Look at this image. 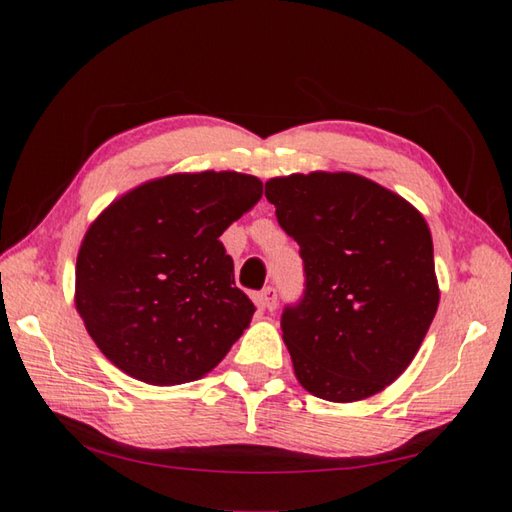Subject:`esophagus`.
Returning <instances> with one entry per match:
<instances>
[{
    "label": "esophagus",
    "mask_w": 512,
    "mask_h": 512,
    "mask_svg": "<svg viewBox=\"0 0 512 512\" xmlns=\"http://www.w3.org/2000/svg\"><path fill=\"white\" fill-rule=\"evenodd\" d=\"M262 302L268 311H275L277 309V291L273 287H266L262 291Z\"/></svg>",
    "instance_id": "obj_1"
}]
</instances>
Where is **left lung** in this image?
Instances as JSON below:
<instances>
[{"label":"left lung","instance_id":"8db88e82","mask_svg":"<svg viewBox=\"0 0 512 512\" xmlns=\"http://www.w3.org/2000/svg\"><path fill=\"white\" fill-rule=\"evenodd\" d=\"M266 198L305 264V293L282 311L302 388L327 402L384 391L409 368L438 309L424 216L348 171L271 178Z\"/></svg>","mask_w":512,"mask_h":512}]
</instances>
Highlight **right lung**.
I'll return each instance as SVG.
<instances>
[{
    "instance_id": "obj_1",
    "label": "right lung",
    "mask_w": 512,
    "mask_h": 512,
    "mask_svg": "<svg viewBox=\"0 0 512 512\" xmlns=\"http://www.w3.org/2000/svg\"><path fill=\"white\" fill-rule=\"evenodd\" d=\"M259 198L262 180L248 173H171L97 216L76 257L74 302L119 370L176 386L219 366L255 314L219 237Z\"/></svg>"
}]
</instances>
